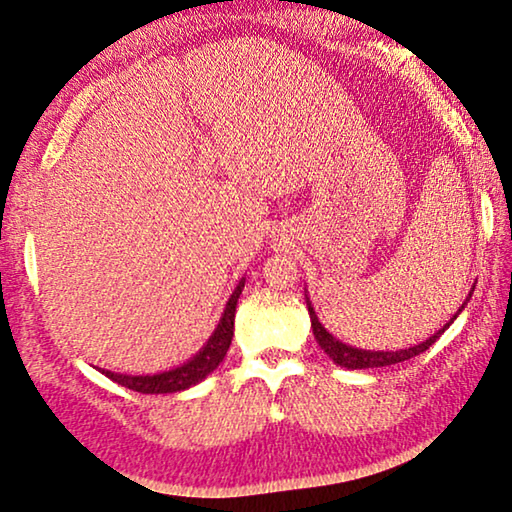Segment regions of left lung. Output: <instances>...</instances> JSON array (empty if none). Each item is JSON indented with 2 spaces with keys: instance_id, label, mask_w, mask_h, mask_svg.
<instances>
[{
  "instance_id": "obj_1",
  "label": "left lung",
  "mask_w": 512,
  "mask_h": 512,
  "mask_svg": "<svg viewBox=\"0 0 512 512\" xmlns=\"http://www.w3.org/2000/svg\"><path fill=\"white\" fill-rule=\"evenodd\" d=\"M471 297V295H469ZM306 306H309V316H311V327H313V336H316V341L322 350L327 352L329 359L334 361V364L343 366V368H380V366H391V364H400V361H407L416 355H421V352H426L432 343L437 341L439 336H442L448 325L458 318V313L465 309V304H462V309H458V313L451 318V322H446V325L439 329V332L432 334L426 341L414 345V348H405V350H396V352H382V350H361V348H352V345H345L343 341H338L336 336H332L327 332L325 327H322V322L318 320L316 311H313V306L309 302V297H306Z\"/></svg>"
}]
</instances>
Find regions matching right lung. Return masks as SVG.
<instances>
[{
	"label": "right lung",
	"mask_w": 512,
	"mask_h": 512,
	"mask_svg": "<svg viewBox=\"0 0 512 512\" xmlns=\"http://www.w3.org/2000/svg\"><path fill=\"white\" fill-rule=\"evenodd\" d=\"M242 288H245V279L235 286L233 295L229 297V302H226L222 318H219V325L208 338V343L203 345V348L196 352L190 361H185L183 366L171 368V371H164L157 375H121V373H112L102 368V375H107L109 380L119 382L121 387H128L139 393H176V391H185L194 387V384H199L201 380H206V377L219 366V361L226 357V352H229V345L233 338L235 306H238Z\"/></svg>",
	"instance_id": "obj_1"
}]
</instances>
